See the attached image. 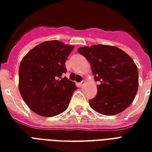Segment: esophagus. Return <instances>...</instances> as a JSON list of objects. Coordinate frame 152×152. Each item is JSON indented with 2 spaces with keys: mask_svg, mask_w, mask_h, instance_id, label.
<instances>
[{
  "mask_svg": "<svg viewBox=\"0 0 152 152\" xmlns=\"http://www.w3.org/2000/svg\"><path fill=\"white\" fill-rule=\"evenodd\" d=\"M84 85H85V80H82L81 82L78 83V85H79V87H82V86H83Z\"/></svg>",
  "mask_w": 152,
  "mask_h": 152,
  "instance_id": "obj_1",
  "label": "esophagus"
}]
</instances>
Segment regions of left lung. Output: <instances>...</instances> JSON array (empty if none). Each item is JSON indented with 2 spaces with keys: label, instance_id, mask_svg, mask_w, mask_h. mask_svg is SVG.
Instances as JSON below:
<instances>
[{
  "label": "left lung",
  "instance_id": "obj_1",
  "mask_svg": "<svg viewBox=\"0 0 152 152\" xmlns=\"http://www.w3.org/2000/svg\"><path fill=\"white\" fill-rule=\"evenodd\" d=\"M90 63L94 79L99 82L96 97L89 100L93 110L115 115L129 107L139 88V72L134 62L118 48L94 45L78 48Z\"/></svg>",
  "mask_w": 152,
  "mask_h": 152
}]
</instances>
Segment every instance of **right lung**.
I'll return each mask as SVG.
<instances>
[{
  "mask_svg": "<svg viewBox=\"0 0 152 152\" xmlns=\"http://www.w3.org/2000/svg\"><path fill=\"white\" fill-rule=\"evenodd\" d=\"M74 47L51 40L42 42L22 59L19 67V90L30 109L39 115L53 117L66 110L74 82L62 77L65 62Z\"/></svg>",
  "mask_w": 152,
  "mask_h": 152,
  "instance_id": "right-lung-1",
  "label": "right lung"
}]
</instances>
